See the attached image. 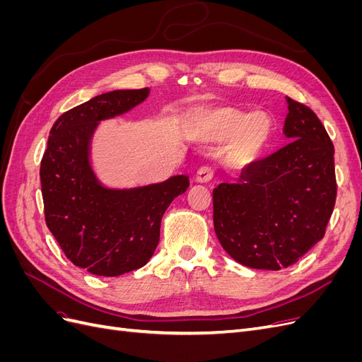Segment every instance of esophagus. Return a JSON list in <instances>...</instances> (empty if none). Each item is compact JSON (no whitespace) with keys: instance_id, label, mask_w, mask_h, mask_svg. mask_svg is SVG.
I'll return each instance as SVG.
<instances>
[{"instance_id":"esophagus-1","label":"esophagus","mask_w":362,"mask_h":362,"mask_svg":"<svg viewBox=\"0 0 362 362\" xmlns=\"http://www.w3.org/2000/svg\"><path fill=\"white\" fill-rule=\"evenodd\" d=\"M213 177H214L213 169L208 168V166H204L198 170V173H196V182H201V184L210 182L213 180Z\"/></svg>"}]
</instances>
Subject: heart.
<instances>
[{"label": "heart", "instance_id": "b5f03b06", "mask_svg": "<svg viewBox=\"0 0 362 362\" xmlns=\"http://www.w3.org/2000/svg\"><path fill=\"white\" fill-rule=\"evenodd\" d=\"M187 136L198 145L225 141L221 149L223 168L242 170L254 164L269 146L273 120L262 110L250 113L231 105H204L192 113Z\"/></svg>", "mask_w": 362, "mask_h": 362}]
</instances>
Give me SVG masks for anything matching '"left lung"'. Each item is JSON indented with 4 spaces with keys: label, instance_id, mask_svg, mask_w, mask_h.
I'll use <instances>...</instances> for the list:
<instances>
[{
    "label": "left lung",
    "instance_id": "8db88e82",
    "mask_svg": "<svg viewBox=\"0 0 362 362\" xmlns=\"http://www.w3.org/2000/svg\"><path fill=\"white\" fill-rule=\"evenodd\" d=\"M288 145L245 168L238 182L213 190L214 231L222 247L250 269L281 270L325 235L334 211V145L320 119L286 98Z\"/></svg>",
    "mask_w": 362,
    "mask_h": 362
}]
</instances>
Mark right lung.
<instances>
[{"instance_id": "1", "label": "right lung", "mask_w": 362, "mask_h": 362, "mask_svg": "<svg viewBox=\"0 0 362 362\" xmlns=\"http://www.w3.org/2000/svg\"><path fill=\"white\" fill-rule=\"evenodd\" d=\"M149 89L98 95L63 113L52 125L40 163L45 221L76 267L98 276L140 269L154 255L170 202L189 187L187 175L131 189L104 185L92 166L95 131L129 112Z\"/></svg>"}]
</instances>
